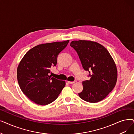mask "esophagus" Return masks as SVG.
Masks as SVG:
<instances>
[{
  "mask_svg": "<svg viewBox=\"0 0 134 134\" xmlns=\"http://www.w3.org/2000/svg\"><path fill=\"white\" fill-rule=\"evenodd\" d=\"M67 83H68L69 84H73L75 83V81H67Z\"/></svg>",
  "mask_w": 134,
  "mask_h": 134,
  "instance_id": "esophagus-1",
  "label": "esophagus"
}]
</instances>
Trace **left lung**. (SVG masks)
Wrapping results in <instances>:
<instances>
[{
  "label": "left lung",
  "mask_w": 134,
  "mask_h": 134,
  "mask_svg": "<svg viewBox=\"0 0 134 134\" xmlns=\"http://www.w3.org/2000/svg\"><path fill=\"white\" fill-rule=\"evenodd\" d=\"M70 46L79 56L84 70L89 72L90 80L83 81V90L78 95L90 103L102 101L116 84L117 69L108 50L100 44L90 40H74Z\"/></svg>",
  "instance_id": "1"
}]
</instances>
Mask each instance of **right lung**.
<instances>
[{"label": "right lung", "mask_w": 134, "mask_h": 134, "mask_svg": "<svg viewBox=\"0 0 134 134\" xmlns=\"http://www.w3.org/2000/svg\"><path fill=\"white\" fill-rule=\"evenodd\" d=\"M69 40L42 44L29 50L17 67V77L20 89L30 99L39 105L55 101L65 87V81L52 77L49 74L55 66L59 53Z\"/></svg>", "instance_id": "add662e5"}]
</instances>
